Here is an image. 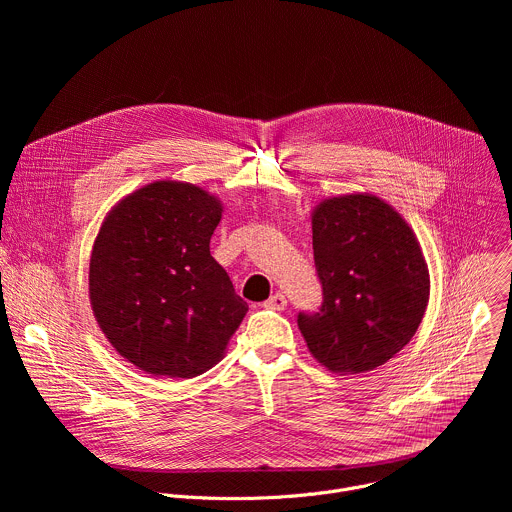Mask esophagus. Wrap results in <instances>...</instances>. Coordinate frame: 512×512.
I'll list each match as a JSON object with an SVG mask.
<instances>
[{
  "instance_id": "1",
  "label": "esophagus",
  "mask_w": 512,
  "mask_h": 512,
  "mask_svg": "<svg viewBox=\"0 0 512 512\" xmlns=\"http://www.w3.org/2000/svg\"><path fill=\"white\" fill-rule=\"evenodd\" d=\"M267 310H275V312H281V310H285V306H287V300H285V296L283 294H275V296H271L265 304H263Z\"/></svg>"
}]
</instances>
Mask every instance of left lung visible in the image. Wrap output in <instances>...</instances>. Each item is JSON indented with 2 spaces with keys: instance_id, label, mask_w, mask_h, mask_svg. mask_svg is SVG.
Listing matches in <instances>:
<instances>
[{
  "instance_id": "1",
  "label": "left lung",
  "mask_w": 512,
  "mask_h": 512,
  "mask_svg": "<svg viewBox=\"0 0 512 512\" xmlns=\"http://www.w3.org/2000/svg\"><path fill=\"white\" fill-rule=\"evenodd\" d=\"M312 245L324 302L298 316L310 354L336 375L381 367L413 338L429 302L413 229L371 192L338 194L314 206Z\"/></svg>"
}]
</instances>
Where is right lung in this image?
<instances>
[{"mask_svg": "<svg viewBox=\"0 0 512 512\" xmlns=\"http://www.w3.org/2000/svg\"><path fill=\"white\" fill-rule=\"evenodd\" d=\"M221 218L212 192L156 180L123 196L101 223L89 263L93 316L139 371L192 379L223 360L249 306L210 255Z\"/></svg>", "mask_w": 512, "mask_h": 512, "instance_id": "obj_1", "label": "right lung"}]
</instances>
